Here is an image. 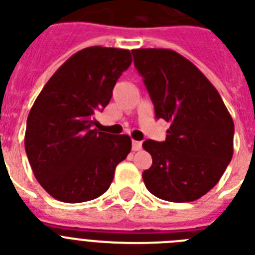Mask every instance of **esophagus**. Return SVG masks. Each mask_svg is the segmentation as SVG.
Here are the masks:
<instances>
[{
  "mask_svg": "<svg viewBox=\"0 0 255 255\" xmlns=\"http://www.w3.org/2000/svg\"><path fill=\"white\" fill-rule=\"evenodd\" d=\"M141 149V141H132V151H140Z\"/></svg>",
  "mask_w": 255,
  "mask_h": 255,
  "instance_id": "1",
  "label": "esophagus"
}]
</instances>
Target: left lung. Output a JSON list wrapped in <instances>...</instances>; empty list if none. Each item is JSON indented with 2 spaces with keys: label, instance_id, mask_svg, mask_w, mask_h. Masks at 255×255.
<instances>
[{
  "label": "left lung",
  "instance_id": "1",
  "mask_svg": "<svg viewBox=\"0 0 255 255\" xmlns=\"http://www.w3.org/2000/svg\"><path fill=\"white\" fill-rule=\"evenodd\" d=\"M132 54L156 119L170 124L165 141L143 143L152 156L144 184L165 201L198 200L220 181L232 160L233 119L214 86L186 58L169 49Z\"/></svg>",
  "mask_w": 255,
  "mask_h": 255
}]
</instances>
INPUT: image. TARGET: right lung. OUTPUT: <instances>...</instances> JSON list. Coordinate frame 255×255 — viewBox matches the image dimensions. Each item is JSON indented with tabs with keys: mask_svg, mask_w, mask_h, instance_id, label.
Returning <instances> with one entry per match:
<instances>
[{
	"mask_svg": "<svg viewBox=\"0 0 255 255\" xmlns=\"http://www.w3.org/2000/svg\"><path fill=\"white\" fill-rule=\"evenodd\" d=\"M131 62L129 50H81L34 102L26 123V155L38 182L55 200L77 204L102 196L116 165L131 151L128 135L95 128V114L110 103L116 81Z\"/></svg>",
	"mask_w": 255,
	"mask_h": 255,
	"instance_id": "obj_1",
	"label": "right lung"
}]
</instances>
